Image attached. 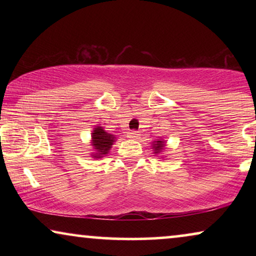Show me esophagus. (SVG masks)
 I'll use <instances>...</instances> for the list:
<instances>
[{"label": "esophagus", "mask_w": 256, "mask_h": 256, "mask_svg": "<svg viewBox=\"0 0 256 256\" xmlns=\"http://www.w3.org/2000/svg\"><path fill=\"white\" fill-rule=\"evenodd\" d=\"M138 135H140L138 132H135V130L128 132V138H132V140L138 138Z\"/></svg>", "instance_id": "obj_1"}]
</instances>
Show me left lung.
I'll use <instances>...</instances> for the list:
<instances>
[{
	"label": "left lung",
	"instance_id": "obj_1",
	"mask_svg": "<svg viewBox=\"0 0 256 256\" xmlns=\"http://www.w3.org/2000/svg\"><path fill=\"white\" fill-rule=\"evenodd\" d=\"M164 142L163 141H157L155 144H154V148H155V152H160L163 150Z\"/></svg>",
	"mask_w": 256,
	"mask_h": 256
}]
</instances>
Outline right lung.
Masks as SVG:
<instances>
[{
    "label": "right lung",
    "instance_id": "right-lung-1",
    "mask_svg": "<svg viewBox=\"0 0 256 256\" xmlns=\"http://www.w3.org/2000/svg\"><path fill=\"white\" fill-rule=\"evenodd\" d=\"M115 140V136L104 130L102 127L94 128L92 134V146L96 150V154H94V157H101L108 154V150L110 149Z\"/></svg>",
    "mask_w": 256,
    "mask_h": 256
}]
</instances>
